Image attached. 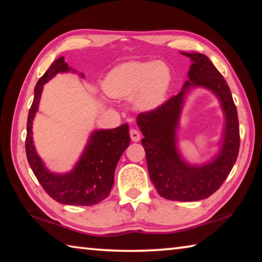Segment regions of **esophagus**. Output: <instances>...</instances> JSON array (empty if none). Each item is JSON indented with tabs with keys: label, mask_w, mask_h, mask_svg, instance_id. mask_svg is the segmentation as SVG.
Returning <instances> with one entry per match:
<instances>
[{
	"label": "esophagus",
	"mask_w": 262,
	"mask_h": 262,
	"mask_svg": "<svg viewBox=\"0 0 262 262\" xmlns=\"http://www.w3.org/2000/svg\"><path fill=\"white\" fill-rule=\"evenodd\" d=\"M129 134H130V139H132V141H133V142H139V141L141 140V135H140L139 130H136V129H130Z\"/></svg>",
	"instance_id": "34e87169"
}]
</instances>
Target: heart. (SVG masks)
<instances>
[{
  "mask_svg": "<svg viewBox=\"0 0 262 262\" xmlns=\"http://www.w3.org/2000/svg\"><path fill=\"white\" fill-rule=\"evenodd\" d=\"M171 78V70L163 62L130 61L111 70L104 89L113 98H134L137 108L151 111L165 100Z\"/></svg>",
  "mask_w": 262,
  "mask_h": 262,
  "instance_id": "obj_1",
  "label": "heart"
}]
</instances>
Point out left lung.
Returning a JSON list of instances; mask_svg holds the SVG:
<instances>
[{
	"label": "left lung",
	"mask_w": 262,
	"mask_h": 262,
	"mask_svg": "<svg viewBox=\"0 0 262 262\" xmlns=\"http://www.w3.org/2000/svg\"><path fill=\"white\" fill-rule=\"evenodd\" d=\"M192 60L188 81L177 96L157 108L137 115L136 122L143 134L150 179L161 196L172 201H199L214 194L228 178L237 161L239 123L236 105L227 81L211 61L201 53H185ZM206 87L221 103L226 117L222 147L215 158L202 166H190L176 148L175 130L185 94L190 87Z\"/></svg>",
	"instance_id": "8db88e82"
}]
</instances>
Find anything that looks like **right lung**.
<instances>
[{
  "instance_id": "1",
  "label": "right lung",
  "mask_w": 262,
  "mask_h": 262,
  "mask_svg": "<svg viewBox=\"0 0 262 262\" xmlns=\"http://www.w3.org/2000/svg\"><path fill=\"white\" fill-rule=\"evenodd\" d=\"M74 72L64 57L55 60L34 88V98L28 117L25 151L28 162L42 188L62 205L94 206L110 195L114 184V171L122 152L130 142L127 123L113 129H98L90 135L81 158L68 173H54L48 170L35 151L32 123L40 101L43 84L59 73ZM83 77L84 75L81 74Z\"/></svg>"
}]
</instances>
